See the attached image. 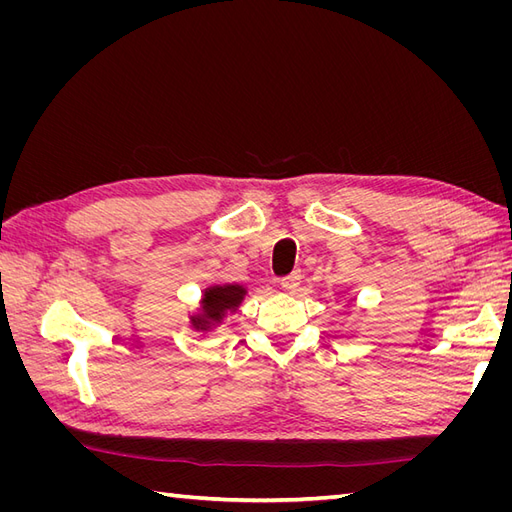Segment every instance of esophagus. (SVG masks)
I'll return each instance as SVG.
<instances>
[{"instance_id": "1", "label": "esophagus", "mask_w": 512, "mask_h": 512, "mask_svg": "<svg viewBox=\"0 0 512 512\" xmlns=\"http://www.w3.org/2000/svg\"><path fill=\"white\" fill-rule=\"evenodd\" d=\"M282 288L286 290V292H294L299 288V284H301V273L299 271H294V273H290V275H286V277H282Z\"/></svg>"}]
</instances>
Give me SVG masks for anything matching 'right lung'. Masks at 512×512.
<instances>
[{"instance_id":"1","label":"right lung","mask_w":512,"mask_h":512,"mask_svg":"<svg viewBox=\"0 0 512 512\" xmlns=\"http://www.w3.org/2000/svg\"><path fill=\"white\" fill-rule=\"evenodd\" d=\"M245 297V288L237 284L211 286L203 294V314L192 316L194 329L209 331L215 322H222L226 312L237 309Z\"/></svg>"}]
</instances>
